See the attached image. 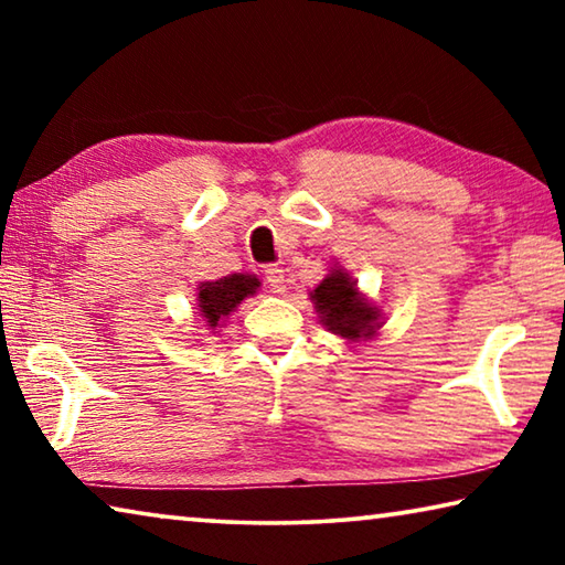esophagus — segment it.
Wrapping results in <instances>:
<instances>
[{
	"label": "esophagus",
	"instance_id": "1",
	"mask_svg": "<svg viewBox=\"0 0 565 565\" xmlns=\"http://www.w3.org/2000/svg\"><path fill=\"white\" fill-rule=\"evenodd\" d=\"M264 279H266V284H269V289H271L274 294H281V291L286 289V274H284L281 266H276V264L266 266V269H264Z\"/></svg>",
	"mask_w": 565,
	"mask_h": 565
}]
</instances>
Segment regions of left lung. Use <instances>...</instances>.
<instances>
[{
  "label": "left lung",
  "instance_id": "8db88e82",
  "mask_svg": "<svg viewBox=\"0 0 565 565\" xmlns=\"http://www.w3.org/2000/svg\"><path fill=\"white\" fill-rule=\"evenodd\" d=\"M311 301L317 303L323 327L339 333L343 339H366L376 333L379 309L369 301H363L356 284L349 279V274L331 271L317 289L311 291Z\"/></svg>",
  "mask_w": 565,
  "mask_h": 565
}]
</instances>
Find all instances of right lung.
I'll use <instances>...</instances> for the list:
<instances>
[{
	"instance_id": "obj_1",
	"label": "right lung",
	"mask_w": 565,
	"mask_h": 565,
	"mask_svg": "<svg viewBox=\"0 0 565 565\" xmlns=\"http://www.w3.org/2000/svg\"><path fill=\"white\" fill-rule=\"evenodd\" d=\"M259 279L246 274H232L218 281H204L199 286V311L206 321V327H216L218 321L226 319L246 296L256 294Z\"/></svg>"
}]
</instances>
